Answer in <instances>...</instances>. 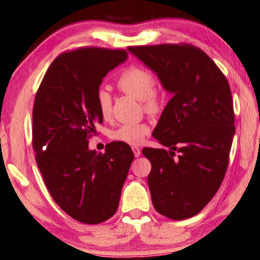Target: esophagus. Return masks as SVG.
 <instances>
[{
  "instance_id": "1",
  "label": "esophagus",
  "mask_w": 260,
  "mask_h": 260,
  "mask_svg": "<svg viewBox=\"0 0 260 260\" xmlns=\"http://www.w3.org/2000/svg\"><path fill=\"white\" fill-rule=\"evenodd\" d=\"M132 150H133V153H134V155H135L136 158L140 157V154H141V149L140 148H138V146H133V148H132Z\"/></svg>"
}]
</instances>
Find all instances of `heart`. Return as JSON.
<instances>
[{"label":"heart","instance_id":"heart-1","mask_svg":"<svg viewBox=\"0 0 260 260\" xmlns=\"http://www.w3.org/2000/svg\"><path fill=\"white\" fill-rule=\"evenodd\" d=\"M117 87L122 93L128 94L142 103L146 114L158 115L164 107L161 92L154 87L155 78L148 69L141 67H129L117 78ZM98 109L103 119H109L112 115V98L106 89H100L96 94ZM150 127L145 122L138 124H122L111 133V139L131 145L142 142L149 134Z\"/></svg>","mask_w":260,"mask_h":260}]
</instances>
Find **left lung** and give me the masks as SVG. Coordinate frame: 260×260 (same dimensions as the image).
Returning <instances> with one entry per match:
<instances>
[{
    "label": "left lung",
    "mask_w": 260,
    "mask_h": 260,
    "mask_svg": "<svg viewBox=\"0 0 260 260\" xmlns=\"http://www.w3.org/2000/svg\"><path fill=\"white\" fill-rule=\"evenodd\" d=\"M173 94L153 138L168 148H144L151 162L148 184L154 209L186 219L218 191L229 166L234 111L228 79L204 51L190 44L129 46Z\"/></svg>",
    "instance_id": "1"
}]
</instances>
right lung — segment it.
Instances as JSON below:
<instances>
[{
    "instance_id": "1",
    "label": "right lung",
    "mask_w": 260,
    "mask_h": 260,
    "mask_svg": "<svg viewBox=\"0 0 260 260\" xmlns=\"http://www.w3.org/2000/svg\"><path fill=\"white\" fill-rule=\"evenodd\" d=\"M126 50L81 48L55 58L37 89L32 148L50 194L84 224L115 215L134 159L128 144L111 142L106 152L88 149L103 118L96 94L102 79L127 59Z\"/></svg>"
}]
</instances>
